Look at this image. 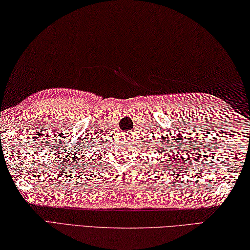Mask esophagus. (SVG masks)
<instances>
[{
  "label": "esophagus",
  "instance_id": "1",
  "mask_svg": "<svg viewBox=\"0 0 250 250\" xmlns=\"http://www.w3.org/2000/svg\"><path fill=\"white\" fill-rule=\"evenodd\" d=\"M122 137H124V139H125V140H128L129 137H130V135L128 133H124V134H122Z\"/></svg>",
  "mask_w": 250,
  "mask_h": 250
}]
</instances>
